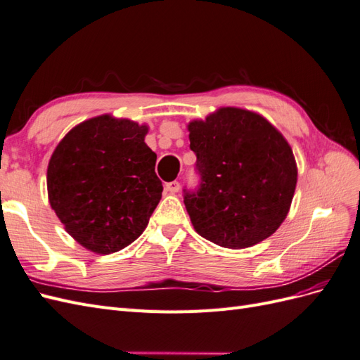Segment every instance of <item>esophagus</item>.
Returning <instances> with one entry per match:
<instances>
[{
    "label": "esophagus",
    "instance_id": "esophagus-1",
    "mask_svg": "<svg viewBox=\"0 0 360 360\" xmlns=\"http://www.w3.org/2000/svg\"><path fill=\"white\" fill-rule=\"evenodd\" d=\"M165 189L169 192V193H176L180 191V183L179 181H169L165 184Z\"/></svg>",
    "mask_w": 360,
    "mask_h": 360
}]
</instances>
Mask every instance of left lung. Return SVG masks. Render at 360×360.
I'll return each instance as SVG.
<instances>
[{"mask_svg": "<svg viewBox=\"0 0 360 360\" xmlns=\"http://www.w3.org/2000/svg\"><path fill=\"white\" fill-rule=\"evenodd\" d=\"M201 176L184 193L201 237L230 249L254 246L274 234L290 212L297 183L292 150L257 112L225 106L188 124Z\"/></svg>", "mask_w": 360, "mask_h": 360, "instance_id": "8db88e82", "label": "left lung"}]
</instances>
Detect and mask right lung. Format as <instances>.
I'll return each instance as SVG.
<instances>
[{
	"instance_id": "add662e5",
	"label": "right lung",
	"mask_w": 360,
	"mask_h": 360,
	"mask_svg": "<svg viewBox=\"0 0 360 360\" xmlns=\"http://www.w3.org/2000/svg\"><path fill=\"white\" fill-rule=\"evenodd\" d=\"M147 132V124L103 114L75 126L53 150L49 204L91 252L112 254L135 242L162 198Z\"/></svg>"
}]
</instances>
